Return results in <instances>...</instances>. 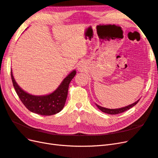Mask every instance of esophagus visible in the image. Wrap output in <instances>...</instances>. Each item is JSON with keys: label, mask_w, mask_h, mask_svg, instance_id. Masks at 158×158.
<instances>
[{"label": "esophagus", "mask_w": 158, "mask_h": 158, "mask_svg": "<svg viewBox=\"0 0 158 158\" xmlns=\"http://www.w3.org/2000/svg\"><path fill=\"white\" fill-rule=\"evenodd\" d=\"M78 70H80V71L83 70V67H82V66H78Z\"/></svg>", "instance_id": "1"}]
</instances>
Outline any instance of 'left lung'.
I'll return each mask as SVG.
<instances>
[{
	"instance_id": "1",
	"label": "left lung",
	"mask_w": 158,
	"mask_h": 158,
	"mask_svg": "<svg viewBox=\"0 0 158 158\" xmlns=\"http://www.w3.org/2000/svg\"><path fill=\"white\" fill-rule=\"evenodd\" d=\"M139 100L140 99H138V101H136V102H135L132 104L129 105V106H128L124 107H122V108H118V109H107V108H105V107L99 106L97 104H95V105H96V106L98 107V109L99 110H101V111L103 113H107V114H118V113H121L125 112V111H127V110H128L129 109L132 108V107L135 106V105L137 104V103L139 102Z\"/></svg>"
}]
</instances>
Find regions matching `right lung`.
Returning a JSON list of instances; mask_svg holds the SVG:
<instances>
[{
  "instance_id": "obj_1",
  "label": "right lung",
  "mask_w": 158,
  "mask_h": 158,
  "mask_svg": "<svg viewBox=\"0 0 158 158\" xmlns=\"http://www.w3.org/2000/svg\"><path fill=\"white\" fill-rule=\"evenodd\" d=\"M76 74L75 70L72 71L52 93L45 95H34L26 92L19 86L14 80L11 69L14 88L22 103L31 112L45 116L58 113L63 109L67 98L69 84Z\"/></svg>"
}]
</instances>
